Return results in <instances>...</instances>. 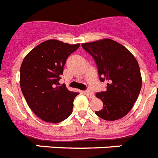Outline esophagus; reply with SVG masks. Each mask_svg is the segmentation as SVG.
Segmentation results:
<instances>
[{
  "label": "esophagus",
  "instance_id": "1",
  "mask_svg": "<svg viewBox=\"0 0 158 158\" xmlns=\"http://www.w3.org/2000/svg\"><path fill=\"white\" fill-rule=\"evenodd\" d=\"M85 95L88 96L89 98H94V94L92 91H90V90H85Z\"/></svg>",
  "mask_w": 158,
  "mask_h": 158
}]
</instances>
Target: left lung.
<instances>
[{
    "instance_id": "left-lung-1",
    "label": "left lung",
    "mask_w": 158,
    "mask_h": 158,
    "mask_svg": "<svg viewBox=\"0 0 158 158\" xmlns=\"http://www.w3.org/2000/svg\"><path fill=\"white\" fill-rule=\"evenodd\" d=\"M81 46L95 60L100 81H108L106 91L96 94L103 102V109L95 114L106 121L123 118L131 110L141 89L137 60L122 44L110 39L84 43Z\"/></svg>"
}]
</instances>
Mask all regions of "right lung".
Here are the masks:
<instances>
[{
	"mask_svg": "<svg viewBox=\"0 0 158 158\" xmlns=\"http://www.w3.org/2000/svg\"><path fill=\"white\" fill-rule=\"evenodd\" d=\"M80 44L56 40L40 43L26 55L20 69V85L28 106L43 121L58 123L72 114L78 93L59 86L66 60Z\"/></svg>",
	"mask_w": 158,
	"mask_h": 158,
	"instance_id": "1",
	"label": "right lung"
}]
</instances>
